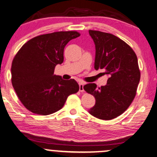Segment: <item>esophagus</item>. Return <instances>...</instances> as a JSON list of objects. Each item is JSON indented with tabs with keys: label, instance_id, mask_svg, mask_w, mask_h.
I'll use <instances>...</instances> for the list:
<instances>
[{
	"label": "esophagus",
	"instance_id": "obj_1",
	"mask_svg": "<svg viewBox=\"0 0 157 157\" xmlns=\"http://www.w3.org/2000/svg\"><path fill=\"white\" fill-rule=\"evenodd\" d=\"M84 84L82 83V82H80L79 83V90H80V91L81 92H83L84 91Z\"/></svg>",
	"mask_w": 157,
	"mask_h": 157
}]
</instances>
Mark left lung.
<instances>
[{
	"instance_id": "left-lung-1",
	"label": "left lung",
	"mask_w": 157,
	"mask_h": 157,
	"mask_svg": "<svg viewBox=\"0 0 157 157\" xmlns=\"http://www.w3.org/2000/svg\"><path fill=\"white\" fill-rule=\"evenodd\" d=\"M89 32L95 45L94 68L104 70L103 75L109 76L105 86H84L85 91L96 100L89 112L100 120H112L125 112L136 95L140 80L137 57L117 36L93 30Z\"/></svg>"
}]
</instances>
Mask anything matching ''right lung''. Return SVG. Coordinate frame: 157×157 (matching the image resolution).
Wrapping results in <instances>:
<instances>
[{"label":"right lung","instance_id":"1","mask_svg":"<svg viewBox=\"0 0 157 157\" xmlns=\"http://www.w3.org/2000/svg\"><path fill=\"white\" fill-rule=\"evenodd\" d=\"M79 36L74 31L39 35L26 42L15 55L11 68L12 86L29 111L51 114L79 91L76 80L54 75L55 66L63 62L65 46Z\"/></svg>","mask_w":157,"mask_h":157}]
</instances>
